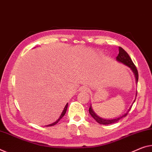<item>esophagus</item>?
Masks as SVG:
<instances>
[{"label":"esophagus","instance_id":"1","mask_svg":"<svg viewBox=\"0 0 152 152\" xmlns=\"http://www.w3.org/2000/svg\"><path fill=\"white\" fill-rule=\"evenodd\" d=\"M88 90V87H86V86H83V87H81L80 88L81 92H83V91H86V92H87Z\"/></svg>","mask_w":152,"mask_h":152}]
</instances>
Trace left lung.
I'll return each instance as SVG.
<instances>
[{
  "mask_svg": "<svg viewBox=\"0 0 152 152\" xmlns=\"http://www.w3.org/2000/svg\"><path fill=\"white\" fill-rule=\"evenodd\" d=\"M116 60L119 62L122 63L123 64H124V65H126V66H127L128 67H129V68L132 70V71L133 72V73H134V75L136 83H138V79H139L138 71H137L136 66H135L134 63L132 62L131 58H130V57L129 56V55L128 54V53L126 52L124 49L121 48V47H119V53H118V56L116 57ZM137 92L136 93V97H137ZM135 99L134 101H133V103L134 102ZM131 107H132V105L130 107V108L128 109V110L124 114H123L122 115H120V117H118V118H113V119H104V118H100V117H99V115H97L96 113L94 111V110H93L92 105H91V104H90V107L89 108V112H90V115H92V118H94L98 123L100 124L108 125V124H113V123L118 122V121L121 120V119L126 116L130 110V109H131Z\"/></svg>",
  "mask_w": 152,
  "mask_h": 152,
  "instance_id": "1",
  "label": "left lung"
}]
</instances>
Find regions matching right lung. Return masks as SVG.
Returning a JSON list of instances; mask_svg holds the SVG:
<instances>
[{
  "label": "right lung",
  "mask_w": 152,
  "mask_h": 152,
  "mask_svg": "<svg viewBox=\"0 0 152 152\" xmlns=\"http://www.w3.org/2000/svg\"><path fill=\"white\" fill-rule=\"evenodd\" d=\"M67 107H68V103H66V105H65V107H64V109H63V111H62V113H61V115H60V117H59V118L58 119V120L56 121V122H54L53 123H52V124H48V125H46L45 126H54L55 124H56L59 122V121L61 120V119L63 118V116H64V115H65V113H66V110H67Z\"/></svg>",
  "instance_id": "1"
}]
</instances>
